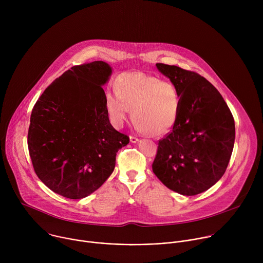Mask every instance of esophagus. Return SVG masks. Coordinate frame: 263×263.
<instances>
[{
  "label": "esophagus",
  "instance_id": "1",
  "mask_svg": "<svg viewBox=\"0 0 263 263\" xmlns=\"http://www.w3.org/2000/svg\"><path fill=\"white\" fill-rule=\"evenodd\" d=\"M139 139L136 137V136H133V135H131L130 136V141L132 142V143H135V142H137Z\"/></svg>",
  "mask_w": 263,
  "mask_h": 263
}]
</instances>
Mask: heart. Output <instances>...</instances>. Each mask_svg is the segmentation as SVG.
<instances>
[{"mask_svg": "<svg viewBox=\"0 0 263 263\" xmlns=\"http://www.w3.org/2000/svg\"><path fill=\"white\" fill-rule=\"evenodd\" d=\"M105 106L117 126L124 123L132 110V120L138 130L163 135L178 121L181 95L170 81L141 71H128L117 78L116 91L106 90Z\"/></svg>", "mask_w": 263, "mask_h": 263, "instance_id": "obj_1", "label": "heart"}]
</instances>
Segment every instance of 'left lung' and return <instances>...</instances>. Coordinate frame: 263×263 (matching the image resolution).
<instances>
[{
	"label": "left lung",
	"mask_w": 263,
	"mask_h": 263,
	"mask_svg": "<svg viewBox=\"0 0 263 263\" xmlns=\"http://www.w3.org/2000/svg\"><path fill=\"white\" fill-rule=\"evenodd\" d=\"M178 88L181 108L173 130L158 142L152 168L167 189L196 196L214 185L227 170L235 124L218 90L199 73L156 63Z\"/></svg>",
	"instance_id": "left-lung-1"
}]
</instances>
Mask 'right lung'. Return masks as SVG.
Masks as SVG:
<instances>
[{"label": "right lung", "instance_id": "1", "mask_svg": "<svg viewBox=\"0 0 263 263\" xmlns=\"http://www.w3.org/2000/svg\"><path fill=\"white\" fill-rule=\"evenodd\" d=\"M104 61L72 66L49 85L30 118L28 147L34 171L54 193L83 199L109 178L129 136L109 122Z\"/></svg>", "mask_w": 263, "mask_h": 263}]
</instances>
